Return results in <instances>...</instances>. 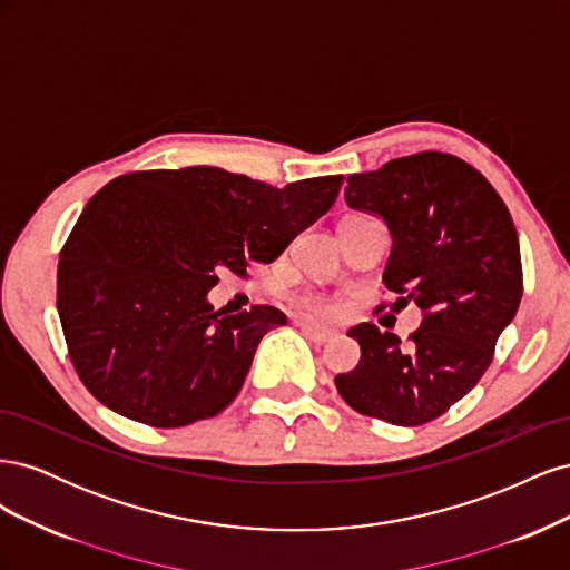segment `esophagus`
<instances>
[{
	"label": "esophagus",
	"instance_id": "1",
	"mask_svg": "<svg viewBox=\"0 0 570 570\" xmlns=\"http://www.w3.org/2000/svg\"><path fill=\"white\" fill-rule=\"evenodd\" d=\"M297 325L302 327L304 335H306L308 340H314V342H318V344H325V342H331V340L335 337L333 331H327V327H321V325H316V323H312V321L299 318Z\"/></svg>",
	"mask_w": 570,
	"mask_h": 570
}]
</instances>
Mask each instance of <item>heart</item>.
I'll return each mask as SVG.
<instances>
[{
	"instance_id": "obj_1",
	"label": "heart",
	"mask_w": 570,
	"mask_h": 570,
	"mask_svg": "<svg viewBox=\"0 0 570 570\" xmlns=\"http://www.w3.org/2000/svg\"><path fill=\"white\" fill-rule=\"evenodd\" d=\"M302 306L306 308V312H312V314H316L321 318H337L342 314L340 304L325 299V297H306L302 302Z\"/></svg>"
}]
</instances>
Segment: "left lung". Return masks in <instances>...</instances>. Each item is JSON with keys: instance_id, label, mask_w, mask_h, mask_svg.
<instances>
[{"instance_id": "8db88e82", "label": "left lung", "mask_w": 570, "mask_h": 570, "mask_svg": "<svg viewBox=\"0 0 570 570\" xmlns=\"http://www.w3.org/2000/svg\"><path fill=\"white\" fill-rule=\"evenodd\" d=\"M344 199L392 235L383 283L423 321L409 342L361 323L358 366L335 375L354 411L423 425L469 394L523 297L519 233L488 178L452 154L419 151L347 178Z\"/></svg>"}]
</instances>
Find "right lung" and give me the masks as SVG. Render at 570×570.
Returning a JSON list of instances; mask_svg holds the SVG:
<instances>
[{
  "label": "right lung",
  "instance_id": "1",
  "mask_svg": "<svg viewBox=\"0 0 570 570\" xmlns=\"http://www.w3.org/2000/svg\"><path fill=\"white\" fill-rule=\"evenodd\" d=\"M342 176L283 189L216 166L135 170L85 206L57 273L76 373L130 421L212 419L243 387L258 342L287 323L275 306L223 316L206 299L218 271L271 264L331 206Z\"/></svg>",
  "mask_w": 570,
  "mask_h": 570
}]
</instances>
